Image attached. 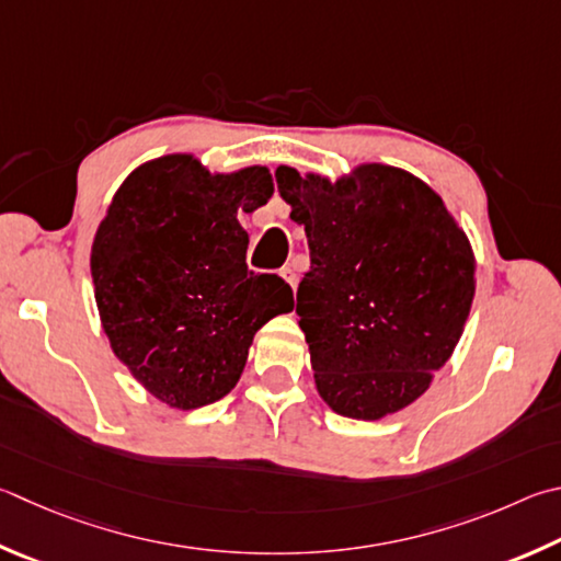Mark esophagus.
I'll list each match as a JSON object with an SVG mask.
<instances>
[{
    "label": "esophagus",
    "instance_id": "esophagus-1",
    "mask_svg": "<svg viewBox=\"0 0 561 561\" xmlns=\"http://www.w3.org/2000/svg\"><path fill=\"white\" fill-rule=\"evenodd\" d=\"M279 274H282V279L287 282L291 289H297V284H299V274H297V270L291 267V264H287V267H282V272H279Z\"/></svg>",
    "mask_w": 561,
    "mask_h": 561
}]
</instances>
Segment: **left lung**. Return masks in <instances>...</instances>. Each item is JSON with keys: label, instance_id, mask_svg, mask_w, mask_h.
Listing matches in <instances>:
<instances>
[{"label": "left lung", "instance_id": "left-lung-1", "mask_svg": "<svg viewBox=\"0 0 561 561\" xmlns=\"http://www.w3.org/2000/svg\"><path fill=\"white\" fill-rule=\"evenodd\" d=\"M274 176L311 250L297 313L321 400L363 422L404 410L463 333L471 240L439 193L404 169L368 161L335 181L291 167Z\"/></svg>", "mask_w": 561, "mask_h": 561}]
</instances>
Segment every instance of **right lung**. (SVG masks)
Here are the masks:
<instances>
[{
	"mask_svg": "<svg viewBox=\"0 0 561 561\" xmlns=\"http://www.w3.org/2000/svg\"><path fill=\"white\" fill-rule=\"evenodd\" d=\"M274 193L267 167L210 174L186 151L139 164L100 220L90 274L112 353L174 410L238 385L254 333L294 309L277 274L248 270L240 213Z\"/></svg>",
	"mask_w": 561,
	"mask_h": 561,
	"instance_id": "add662e5",
	"label": "right lung"
}]
</instances>
